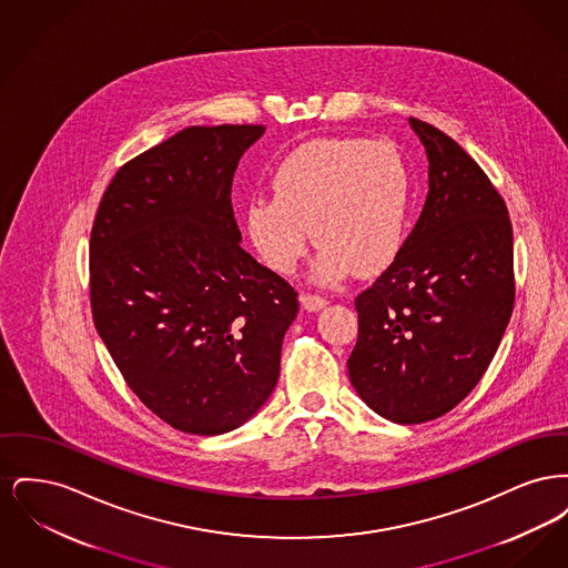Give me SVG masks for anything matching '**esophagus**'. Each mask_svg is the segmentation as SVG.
Wrapping results in <instances>:
<instances>
[{
	"mask_svg": "<svg viewBox=\"0 0 568 568\" xmlns=\"http://www.w3.org/2000/svg\"><path fill=\"white\" fill-rule=\"evenodd\" d=\"M300 302H302V306H304L308 313H317V311H322L325 304H327L325 297L315 296V294H302Z\"/></svg>",
	"mask_w": 568,
	"mask_h": 568,
	"instance_id": "34e87169",
	"label": "esophagus"
}]
</instances>
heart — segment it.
Returning a JSON list of instances; mask_svg holds the SVG:
<instances>
[{"label": "heart", "mask_w": 568, "mask_h": 568, "mask_svg": "<svg viewBox=\"0 0 568 568\" xmlns=\"http://www.w3.org/2000/svg\"><path fill=\"white\" fill-rule=\"evenodd\" d=\"M274 195L244 206L246 236L262 262L294 274L313 239V276L336 283L355 271L373 276L400 253L413 200L403 155L387 142L317 138L292 151L272 176Z\"/></svg>", "instance_id": "obj_1"}]
</instances>
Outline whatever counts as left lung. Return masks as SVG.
<instances>
[{
	"label": "left lung",
	"mask_w": 568,
	"mask_h": 568,
	"mask_svg": "<svg viewBox=\"0 0 568 568\" xmlns=\"http://www.w3.org/2000/svg\"><path fill=\"white\" fill-rule=\"evenodd\" d=\"M428 197L398 257L355 300L347 362L357 396L394 424L436 419L481 381L514 313V230L486 172L456 140L408 119Z\"/></svg>",
	"instance_id": "obj_1"
}]
</instances>
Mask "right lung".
I'll list each match as a JSON object with an SVG mask.
<instances>
[{"label":"right lung","mask_w":568,"mask_h":568,"mask_svg":"<svg viewBox=\"0 0 568 568\" xmlns=\"http://www.w3.org/2000/svg\"><path fill=\"white\" fill-rule=\"evenodd\" d=\"M264 125H191L125 163L91 230V308L135 396L215 436L271 398L296 292L241 243L232 181Z\"/></svg>","instance_id":"obj_1"}]
</instances>
